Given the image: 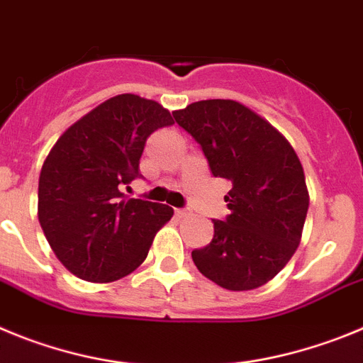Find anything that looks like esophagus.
I'll use <instances>...</instances> for the list:
<instances>
[{
    "instance_id": "1",
    "label": "esophagus",
    "mask_w": 363,
    "mask_h": 363,
    "mask_svg": "<svg viewBox=\"0 0 363 363\" xmlns=\"http://www.w3.org/2000/svg\"><path fill=\"white\" fill-rule=\"evenodd\" d=\"M188 215H189L188 210H175V217H179V218H184V217H188Z\"/></svg>"
}]
</instances>
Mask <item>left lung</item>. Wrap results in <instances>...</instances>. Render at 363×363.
Returning a JSON list of instances; mask_svg holds the SVG:
<instances>
[{
    "label": "left lung",
    "mask_w": 363,
    "mask_h": 363,
    "mask_svg": "<svg viewBox=\"0 0 363 363\" xmlns=\"http://www.w3.org/2000/svg\"><path fill=\"white\" fill-rule=\"evenodd\" d=\"M201 145L213 177L226 179L230 215L213 220L211 242L191 251L206 279L230 291L264 286L295 255L309 208L303 168L286 137L233 99H208L174 112Z\"/></svg>",
    "instance_id": "8db88e82"
}]
</instances>
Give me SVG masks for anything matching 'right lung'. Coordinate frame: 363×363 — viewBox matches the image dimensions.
<instances>
[{
	"label": "right lung",
	"instance_id": "1",
	"mask_svg": "<svg viewBox=\"0 0 363 363\" xmlns=\"http://www.w3.org/2000/svg\"><path fill=\"white\" fill-rule=\"evenodd\" d=\"M174 125L157 101L110 97L52 146L39 174L38 218L55 257L86 282H113L145 262L172 218L166 204L125 199L150 133Z\"/></svg>",
	"mask_w": 363,
	"mask_h": 363
}]
</instances>
